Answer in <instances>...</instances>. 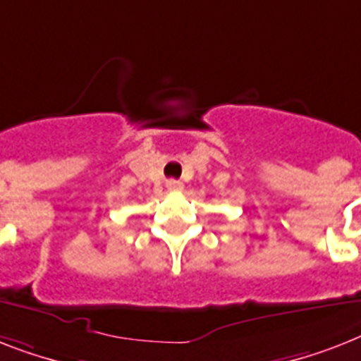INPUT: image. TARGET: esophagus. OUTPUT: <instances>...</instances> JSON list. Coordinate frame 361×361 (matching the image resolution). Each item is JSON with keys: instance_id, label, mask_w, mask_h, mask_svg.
<instances>
[{"instance_id": "1", "label": "esophagus", "mask_w": 361, "mask_h": 361, "mask_svg": "<svg viewBox=\"0 0 361 361\" xmlns=\"http://www.w3.org/2000/svg\"><path fill=\"white\" fill-rule=\"evenodd\" d=\"M166 186H167V190H180L183 188V183H180V180H167L166 183Z\"/></svg>"}]
</instances>
